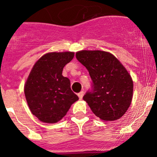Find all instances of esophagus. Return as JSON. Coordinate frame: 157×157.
I'll return each instance as SVG.
<instances>
[{"mask_svg": "<svg viewBox=\"0 0 157 157\" xmlns=\"http://www.w3.org/2000/svg\"><path fill=\"white\" fill-rule=\"evenodd\" d=\"M78 97H79L80 100H82V97H83V96H84V92H83V91L80 92V93L78 94Z\"/></svg>", "mask_w": 157, "mask_h": 157, "instance_id": "34e87169", "label": "esophagus"}]
</instances>
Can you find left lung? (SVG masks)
<instances>
[{
	"mask_svg": "<svg viewBox=\"0 0 157 157\" xmlns=\"http://www.w3.org/2000/svg\"><path fill=\"white\" fill-rule=\"evenodd\" d=\"M75 56L93 81L92 90L83 96L93 113L105 121L121 117L130 107L133 95V81L125 67L106 51L81 50Z\"/></svg>",
	"mask_w": 157,
	"mask_h": 157,
	"instance_id": "1",
	"label": "left lung"
}]
</instances>
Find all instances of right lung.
<instances>
[{
	"mask_svg": "<svg viewBox=\"0 0 157 157\" xmlns=\"http://www.w3.org/2000/svg\"><path fill=\"white\" fill-rule=\"evenodd\" d=\"M73 52H51L36 62L24 87L25 99L40 121L56 123L62 119L78 97L71 90V82L62 75L64 66L74 57Z\"/></svg>",
	"mask_w": 157,
	"mask_h": 157,
	"instance_id": "add662e5",
	"label": "right lung"
}]
</instances>
